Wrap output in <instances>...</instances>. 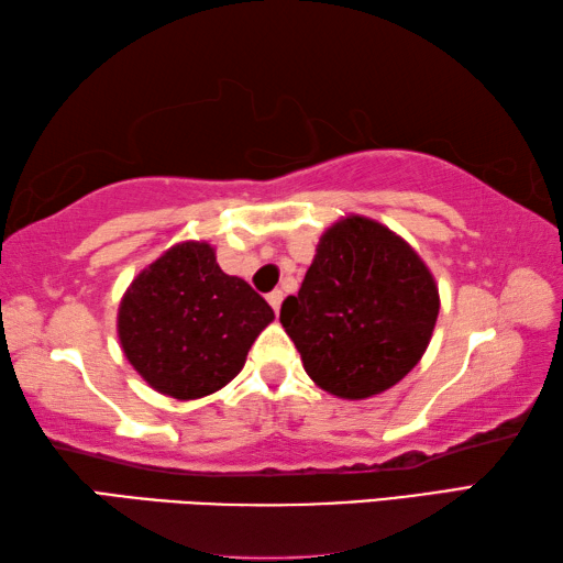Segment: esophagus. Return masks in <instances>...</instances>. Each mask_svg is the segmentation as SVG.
<instances>
[{
	"mask_svg": "<svg viewBox=\"0 0 563 563\" xmlns=\"http://www.w3.org/2000/svg\"><path fill=\"white\" fill-rule=\"evenodd\" d=\"M268 302L273 305V310L278 312V310H280V305H283V290H273V292H268Z\"/></svg>",
	"mask_w": 563,
	"mask_h": 563,
	"instance_id": "34e87169",
	"label": "esophagus"
}]
</instances>
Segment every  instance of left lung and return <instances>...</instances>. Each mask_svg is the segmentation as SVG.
Wrapping results in <instances>:
<instances>
[{
  "label": "left lung",
  "instance_id": "8db88e82",
  "mask_svg": "<svg viewBox=\"0 0 563 563\" xmlns=\"http://www.w3.org/2000/svg\"><path fill=\"white\" fill-rule=\"evenodd\" d=\"M437 316L430 268L412 245L365 216L322 233L298 295L280 308L305 373L342 399L397 385L422 360Z\"/></svg>",
  "mask_w": 563,
  "mask_h": 563
}]
</instances>
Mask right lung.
Masks as SVG:
<instances>
[{"instance_id":"add662e5","label":"right lung","mask_w":563,"mask_h":563,"mask_svg":"<svg viewBox=\"0 0 563 563\" xmlns=\"http://www.w3.org/2000/svg\"><path fill=\"white\" fill-rule=\"evenodd\" d=\"M275 312L216 251L186 241L141 271L119 305V340L133 369L161 395L198 399L241 373Z\"/></svg>"}]
</instances>
